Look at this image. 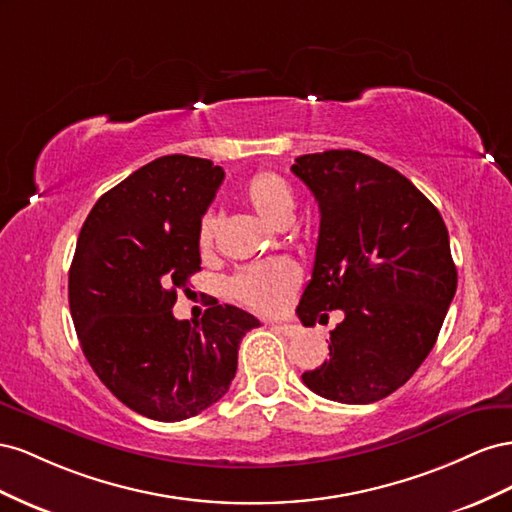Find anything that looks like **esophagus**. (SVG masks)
<instances>
[{"mask_svg":"<svg viewBox=\"0 0 512 512\" xmlns=\"http://www.w3.org/2000/svg\"><path fill=\"white\" fill-rule=\"evenodd\" d=\"M274 328L281 334H285V337H296V334L302 332V328L298 324H274Z\"/></svg>","mask_w":512,"mask_h":512,"instance_id":"34e87169","label":"esophagus"}]
</instances>
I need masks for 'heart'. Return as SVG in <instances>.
Wrapping results in <instances>:
<instances>
[{
	"label": "heart",
	"mask_w": 512,
	"mask_h": 512,
	"mask_svg": "<svg viewBox=\"0 0 512 512\" xmlns=\"http://www.w3.org/2000/svg\"><path fill=\"white\" fill-rule=\"evenodd\" d=\"M242 199L272 227H287L294 218L296 199L289 184L272 171H259L242 188ZM218 231V218L206 212L199 223V248L212 251ZM300 283V270L287 259H274L240 270L229 283L231 296L257 313H279L294 296Z\"/></svg>",
	"instance_id": "b5f03b06"
}]
</instances>
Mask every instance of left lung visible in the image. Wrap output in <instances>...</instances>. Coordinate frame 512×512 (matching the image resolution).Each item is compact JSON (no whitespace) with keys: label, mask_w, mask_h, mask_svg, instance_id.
I'll return each mask as SVG.
<instances>
[{"label":"left lung","mask_w":512,"mask_h":512,"mask_svg":"<svg viewBox=\"0 0 512 512\" xmlns=\"http://www.w3.org/2000/svg\"><path fill=\"white\" fill-rule=\"evenodd\" d=\"M291 171L321 214L296 313L304 326L345 315L330 332V358L302 382L330 401L375 403L416 373L440 334L457 291L448 229L405 175L362 152L304 154Z\"/></svg>","instance_id":"left-lung-1"}]
</instances>
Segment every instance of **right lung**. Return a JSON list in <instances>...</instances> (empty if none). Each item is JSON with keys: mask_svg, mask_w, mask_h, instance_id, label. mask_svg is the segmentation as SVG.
I'll return each mask as SVG.
<instances>
[{"mask_svg": "<svg viewBox=\"0 0 512 512\" xmlns=\"http://www.w3.org/2000/svg\"><path fill=\"white\" fill-rule=\"evenodd\" d=\"M225 171L171 154L102 195L81 227L68 302L90 367L141 416H197L229 390L238 347L259 319L210 302L201 321L173 317L178 289L201 270L199 223Z\"/></svg>", "mask_w": 512, "mask_h": 512, "instance_id": "obj_1", "label": "right lung"}]
</instances>
